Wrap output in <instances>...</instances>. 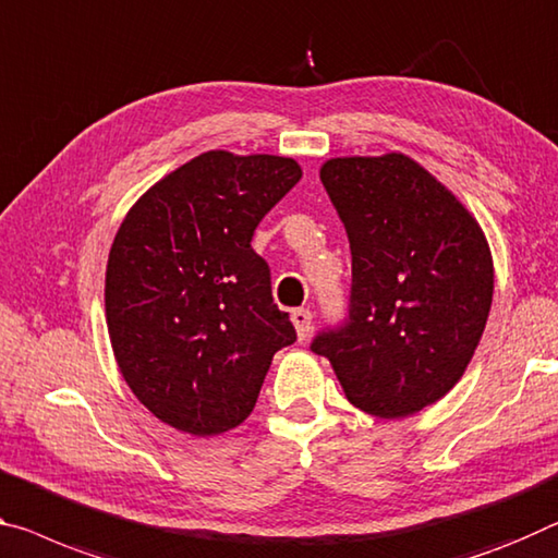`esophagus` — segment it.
<instances>
[{"label":"esophagus","instance_id":"esophagus-1","mask_svg":"<svg viewBox=\"0 0 558 558\" xmlns=\"http://www.w3.org/2000/svg\"><path fill=\"white\" fill-rule=\"evenodd\" d=\"M290 320H293L300 340H305L307 335H311V330H313V313L311 311H305V307H298V311L290 313Z\"/></svg>","mask_w":558,"mask_h":558}]
</instances>
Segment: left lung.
Returning <instances> with one entry per match:
<instances>
[{
  "label": "left lung",
  "instance_id": "1",
  "mask_svg": "<svg viewBox=\"0 0 558 558\" xmlns=\"http://www.w3.org/2000/svg\"><path fill=\"white\" fill-rule=\"evenodd\" d=\"M320 181L348 231L350 317L313 340L344 397L400 420L441 400L482 340L494 293L484 231L404 154L330 158Z\"/></svg>",
  "mask_w": 558,
  "mask_h": 558
}]
</instances>
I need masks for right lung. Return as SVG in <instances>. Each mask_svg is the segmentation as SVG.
<instances>
[{
	"label": "right lung",
	"instance_id": "obj_1",
	"mask_svg": "<svg viewBox=\"0 0 558 558\" xmlns=\"http://www.w3.org/2000/svg\"><path fill=\"white\" fill-rule=\"evenodd\" d=\"M300 175L286 156L206 151L123 218L106 263V325L131 392L171 427L196 437L238 427L272 355L295 342L251 241Z\"/></svg>",
	"mask_w": 558,
	"mask_h": 558
}]
</instances>
